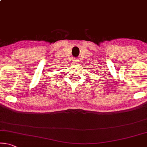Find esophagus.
Returning <instances> with one entry per match:
<instances>
[{
	"instance_id": "1",
	"label": "esophagus",
	"mask_w": 147,
	"mask_h": 147,
	"mask_svg": "<svg viewBox=\"0 0 147 147\" xmlns=\"http://www.w3.org/2000/svg\"><path fill=\"white\" fill-rule=\"evenodd\" d=\"M79 59H77V58H74L73 59V63H75V64H77V63H79Z\"/></svg>"
}]
</instances>
